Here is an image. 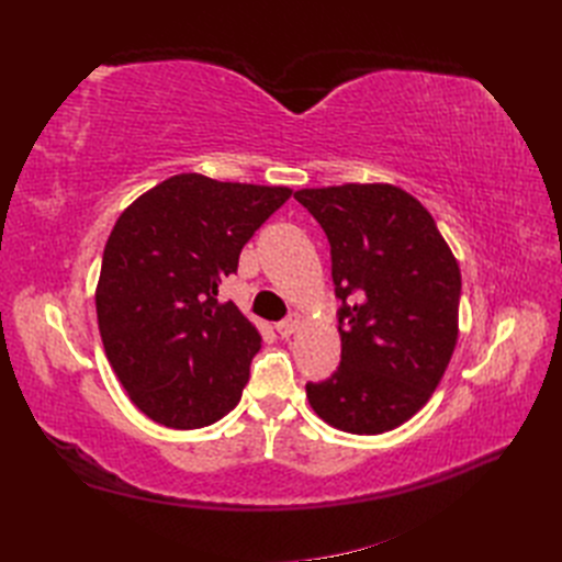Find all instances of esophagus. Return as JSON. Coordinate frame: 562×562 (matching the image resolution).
<instances>
[{
  "label": "esophagus",
  "instance_id": "esophagus-1",
  "mask_svg": "<svg viewBox=\"0 0 562 562\" xmlns=\"http://www.w3.org/2000/svg\"><path fill=\"white\" fill-rule=\"evenodd\" d=\"M297 326H300V314H291L288 318H283V321L277 323V333H279L281 337H291V335L297 330Z\"/></svg>",
  "mask_w": 562,
  "mask_h": 562
}]
</instances>
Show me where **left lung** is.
I'll use <instances>...</instances> for the list:
<instances>
[{
    "mask_svg": "<svg viewBox=\"0 0 562 562\" xmlns=\"http://www.w3.org/2000/svg\"><path fill=\"white\" fill-rule=\"evenodd\" d=\"M330 244L342 359L307 382L330 427L372 436L401 427L436 391L457 345L462 274L431 213L394 184L300 190Z\"/></svg>",
    "mask_w": 562,
    "mask_h": 562,
    "instance_id": "obj_1",
    "label": "left lung"
}]
</instances>
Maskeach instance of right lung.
I'll use <instances>...</instances> for the list:
<instances>
[{
	"label": "right lung",
	"mask_w": 562,
	"mask_h": 562,
	"mask_svg": "<svg viewBox=\"0 0 562 562\" xmlns=\"http://www.w3.org/2000/svg\"><path fill=\"white\" fill-rule=\"evenodd\" d=\"M291 194L180 173L119 215L95 288L98 328L119 382L149 419L201 429L241 401L262 339L217 291Z\"/></svg>",
	"instance_id": "obj_1"
}]
</instances>
